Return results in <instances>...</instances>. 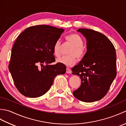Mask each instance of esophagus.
<instances>
[{
    "label": "esophagus",
    "instance_id": "34e87169",
    "mask_svg": "<svg viewBox=\"0 0 126 126\" xmlns=\"http://www.w3.org/2000/svg\"><path fill=\"white\" fill-rule=\"evenodd\" d=\"M66 73L67 74H70L71 73V70L69 68H66Z\"/></svg>",
    "mask_w": 126,
    "mask_h": 126
}]
</instances>
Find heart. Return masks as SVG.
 <instances>
[{
	"label": "heart",
	"instance_id": "b5f03b06",
	"mask_svg": "<svg viewBox=\"0 0 126 126\" xmlns=\"http://www.w3.org/2000/svg\"><path fill=\"white\" fill-rule=\"evenodd\" d=\"M66 41L73 46L68 51L69 55L62 56L57 59V62L66 66H71L75 64L77 58L81 60L85 55V50L83 45V41L78 34L73 33L65 37ZM53 53L56 57H60L61 54V43L60 40L55 42L53 47Z\"/></svg>",
	"mask_w": 126,
	"mask_h": 126
}]
</instances>
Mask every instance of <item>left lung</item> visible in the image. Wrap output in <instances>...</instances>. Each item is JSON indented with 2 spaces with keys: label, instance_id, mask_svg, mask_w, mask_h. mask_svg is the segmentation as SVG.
<instances>
[{
  "label": "left lung",
  "instance_id": "obj_1",
  "mask_svg": "<svg viewBox=\"0 0 126 126\" xmlns=\"http://www.w3.org/2000/svg\"><path fill=\"white\" fill-rule=\"evenodd\" d=\"M87 39V52L72 68L73 74L81 79L79 88L73 92L78 100L92 102L108 93L116 76V55L114 46L105 35L88 29H79Z\"/></svg>",
  "mask_w": 126,
  "mask_h": 126
}]
</instances>
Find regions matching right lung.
Returning <instances> with one entry per match:
<instances>
[{"label": "right lung", "instance_id": "right-lung-1", "mask_svg": "<svg viewBox=\"0 0 126 126\" xmlns=\"http://www.w3.org/2000/svg\"><path fill=\"white\" fill-rule=\"evenodd\" d=\"M64 31L50 25L32 26L16 40L9 69L15 86L24 96L43 95L51 87L55 77L65 73L66 67L62 64H51L55 61L53 45Z\"/></svg>", "mask_w": 126, "mask_h": 126}]
</instances>
